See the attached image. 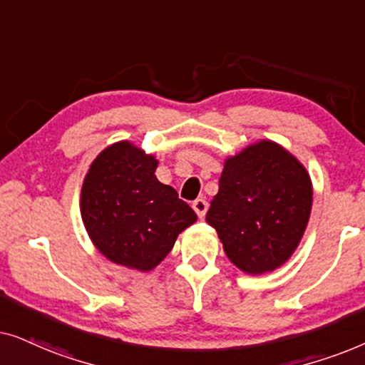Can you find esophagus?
I'll list each match as a JSON object with an SVG mask.
<instances>
[{"mask_svg": "<svg viewBox=\"0 0 365 365\" xmlns=\"http://www.w3.org/2000/svg\"><path fill=\"white\" fill-rule=\"evenodd\" d=\"M207 207H209V204H207L206 199H196V201L192 202V209L196 211L199 217H204V214H206Z\"/></svg>", "mask_w": 365, "mask_h": 365, "instance_id": "obj_1", "label": "esophagus"}]
</instances>
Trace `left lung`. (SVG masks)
Here are the masks:
<instances>
[{
	"label": "left lung",
	"instance_id": "1",
	"mask_svg": "<svg viewBox=\"0 0 365 365\" xmlns=\"http://www.w3.org/2000/svg\"><path fill=\"white\" fill-rule=\"evenodd\" d=\"M312 207L306 168L272 141L227 158L206 221L224 252L247 274L282 266L299 246Z\"/></svg>",
	"mask_w": 365,
	"mask_h": 365
}]
</instances>
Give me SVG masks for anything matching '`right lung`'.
<instances>
[{
    "label": "right lung",
    "instance_id": "1",
    "mask_svg": "<svg viewBox=\"0 0 365 365\" xmlns=\"http://www.w3.org/2000/svg\"><path fill=\"white\" fill-rule=\"evenodd\" d=\"M156 168V158L119 141L94 159L81 189V217L94 246L138 271L156 267L197 219L176 189L158 181Z\"/></svg>",
    "mask_w": 365,
    "mask_h": 365
}]
</instances>
